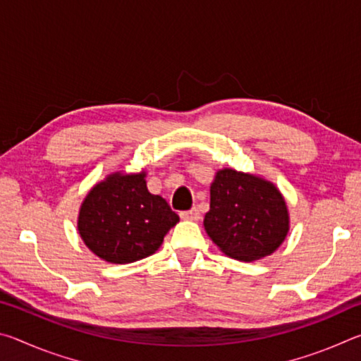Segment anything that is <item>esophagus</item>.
<instances>
[{"instance_id":"esophagus-1","label":"esophagus","mask_w":361,"mask_h":361,"mask_svg":"<svg viewBox=\"0 0 361 361\" xmlns=\"http://www.w3.org/2000/svg\"><path fill=\"white\" fill-rule=\"evenodd\" d=\"M180 216L183 219H189V221H199L200 218V213L197 209H191V210H186V212H181Z\"/></svg>"}]
</instances>
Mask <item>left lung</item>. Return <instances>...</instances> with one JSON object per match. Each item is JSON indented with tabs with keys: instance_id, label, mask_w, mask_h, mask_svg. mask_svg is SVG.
I'll return each mask as SVG.
<instances>
[{
	"instance_id": "1",
	"label": "left lung",
	"mask_w": 361,
	"mask_h": 361,
	"mask_svg": "<svg viewBox=\"0 0 361 361\" xmlns=\"http://www.w3.org/2000/svg\"><path fill=\"white\" fill-rule=\"evenodd\" d=\"M204 226L224 255L255 261L282 245L290 216L283 195L271 181L223 169L210 186V210Z\"/></svg>"
}]
</instances>
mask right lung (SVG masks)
Segmentation results:
<instances>
[{
    "mask_svg": "<svg viewBox=\"0 0 361 361\" xmlns=\"http://www.w3.org/2000/svg\"><path fill=\"white\" fill-rule=\"evenodd\" d=\"M146 173L108 175L85 195L78 231L90 252L113 264L156 253L180 216L146 188Z\"/></svg>",
    "mask_w": 361,
    "mask_h": 361,
    "instance_id": "obj_1",
    "label": "right lung"
}]
</instances>
